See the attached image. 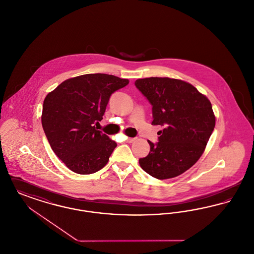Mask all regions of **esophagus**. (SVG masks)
Masks as SVG:
<instances>
[{"instance_id":"esophagus-1","label":"esophagus","mask_w":254,"mask_h":254,"mask_svg":"<svg viewBox=\"0 0 254 254\" xmlns=\"http://www.w3.org/2000/svg\"><path fill=\"white\" fill-rule=\"evenodd\" d=\"M135 140H136L135 138H127V143H133Z\"/></svg>"}]
</instances>
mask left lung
I'll use <instances>...</instances> for the list:
<instances>
[{
  "label": "left lung",
  "mask_w": 254,
  "mask_h": 254,
  "mask_svg": "<svg viewBox=\"0 0 254 254\" xmlns=\"http://www.w3.org/2000/svg\"><path fill=\"white\" fill-rule=\"evenodd\" d=\"M136 87L152 105L156 145L147 141L150 151L139 159L141 168L152 177L174 178L190 169L205 151L215 127L210 101L188 82L169 77L138 79Z\"/></svg>",
  "instance_id": "left-lung-1"
}]
</instances>
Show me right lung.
<instances>
[{"instance_id": "right-lung-1", "label": "right lung", "mask_w": 254, "mask_h": 254, "mask_svg": "<svg viewBox=\"0 0 254 254\" xmlns=\"http://www.w3.org/2000/svg\"><path fill=\"white\" fill-rule=\"evenodd\" d=\"M129 83L95 73L64 81L45 98L42 126L54 153L73 172L103 169L117 144L94 124L103 119L110 95Z\"/></svg>"}]
</instances>
